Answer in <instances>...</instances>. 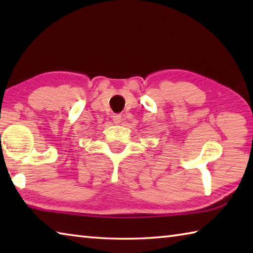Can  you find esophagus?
I'll return each instance as SVG.
<instances>
[{
	"label": "esophagus",
	"instance_id": "1",
	"mask_svg": "<svg viewBox=\"0 0 253 253\" xmlns=\"http://www.w3.org/2000/svg\"><path fill=\"white\" fill-rule=\"evenodd\" d=\"M113 121H114V123L115 124H121L122 122H123V117H122V115L121 114H116V115H114L113 116Z\"/></svg>",
	"mask_w": 253,
	"mask_h": 253
}]
</instances>
